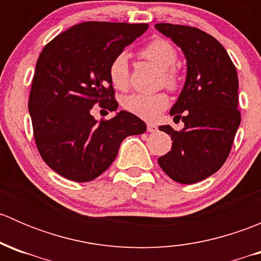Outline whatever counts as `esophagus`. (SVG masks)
Returning a JSON list of instances; mask_svg holds the SVG:
<instances>
[{
    "label": "esophagus",
    "instance_id": "esophagus-1",
    "mask_svg": "<svg viewBox=\"0 0 261 261\" xmlns=\"http://www.w3.org/2000/svg\"><path fill=\"white\" fill-rule=\"evenodd\" d=\"M158 127L154 125V123H147V131L149 133H156Z\"/></svg>",
    "mask_w": 261,
    "mask_h": 261
}]
</instances>
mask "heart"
<instances>
[{
    "label": "heart",
    "instance_id": "b5f03b06",
    "mask_svg": "<svg viewBox=\"0 0 261 261\" xmlns=\"http://www.w3.org/2000/svg\"><path fill=\"white\" fill-rule=\"evenodd\" d=\"M139 55L149 60L159 68L158 82L170 91H175L180 84V77L175 68L178 60V51L170 41L165 39H155L146 44L139 51ZM109 77L112 86L118 91H126L130 84V68L126 53H120L112 59L109 67ZM169 105V98L164 92L151 94L134 93L125 97L122 102L123 109L130 114L143 120L152 121L158 118Z\"/></svg>",
    "mask_w": 261,
    "mask_h": 261
}]
</instances>
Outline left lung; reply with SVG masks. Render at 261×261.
I'll list each match as a JSON object with an SVG mask.
<instances>
[{"label": "left lung", "mask_w": 261, "mask_h": 261, "mask_svg": "<svg viewBox=\"0 0 261 261\" xmlns=\"http://www.w3.org/2000/svg\"><path fill=\"white\" fill-rule=\"evenodd\" d=\"M187 59V78L170 115L184 122L180 131L160 126L172 138V150L158 159L160 168L181 184L206 179L230 154L241 122L238 72L225 48L197 28L156 23Z\"/></svg>", "instance_id": "1"}]
</instances>
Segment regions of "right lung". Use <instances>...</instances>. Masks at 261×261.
I'll list each match as a JSON object with an SVG mask.
<instances>
[{
	"label": "right lung",
	"instance_id": "right-lung-1",
	"mask_svg": "<svg viewBox=\"0 0 261 261\" xmlns=\"http://www.w3.org/2000/svg\"><path fill=\"white\" fill-rule=\"evenodd\" d=\"M147 28L87 21L55 36L39 55L29 112L41 158L62 177L93 180L112 164L123 139L146 131L145 122L127 111L99 122L91 111L97 103L117 110L110 63Z\"/></svg>",
	"mask_w": 261,
	"mask_h": 261
}]
</instances>
